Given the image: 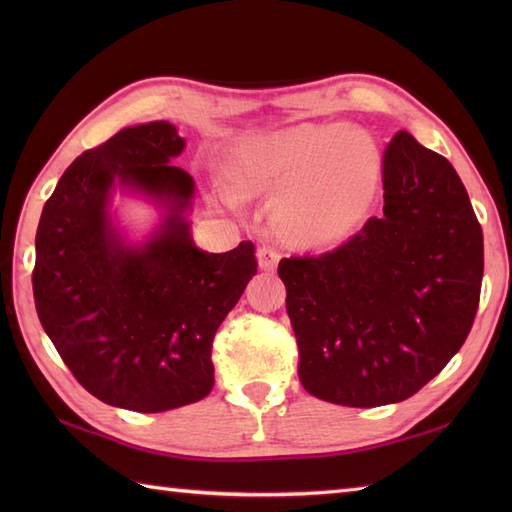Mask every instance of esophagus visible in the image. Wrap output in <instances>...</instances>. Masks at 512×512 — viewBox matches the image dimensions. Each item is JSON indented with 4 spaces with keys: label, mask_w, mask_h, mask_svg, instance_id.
Returning a JSON list of instances; mask_svg holds the SVG:
<instances>
[{
    "label": "esophagus",
    "mask_w": 512,
    "mask_h": 512,
    "mask_svg": "<svg viewBox=\"0 0 512 512\" xmlns=\"http://www.w3.org/2000/svg\"><path fill=\"white\" fill-rule=\"evenodd\" d=\"M279 259H281V255L277 253L275 248L262 246V248L257 250V262H259V268L266 270V273H270V270H275V268H277Z\"/></svg>",
    "instance_id": "obj_1"
}]
</instances>
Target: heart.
<instances>
[{"label":"heart","instance_id":"b5f03b06","mask_svg":"<svg viewBox=\"0 0 512 512\" xmlns=\"http://www.w3.org/2000/svg\"><path fill=\"white\" fill-rule=\"evenodd\" d=\"M383 154L350 125H297L228 147L222 173L235 195L277 194L275 220L292 242L334 244L363 222L376 198Z\"/></svg>","mask_w":512,"mask_h":512}]
</instances>
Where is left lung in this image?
I'll return each mask as SVG.
<instances>
[{"label": "left lung", "instance_id": "obj_1", "mask_svg": "<svg viewBox=\"0 0 512 512\" xmlns=\"http://www.w3.org/2000/svg\"><path fill=\"white\" fill-rule=\"evenodd\" d=\"M383 215L277 273L308 394L380 407L416 394L460 350L480 303L484 237L451 162L398 132L383 158Z\"/></svg>", "mask_w": 512, "mask_h": 512}]
</instances>
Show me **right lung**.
Listing matches in <instances>:
<instances>
[{
  "label": "right lung",
  "mask_w": 512,
  "mask_h": 512,
  "mask_svg": "<svg viewBox=\"0 0 512 512\" xmlns=\"http://www.w3.org/2000/svg\"><path fill=\"white\" fill-rule=\"evenodd\" d=\"M184 145L167 121L121 129L65 169L39 220V321L74 378L112 407L158 413L209 396L213 336L257 273L253 242L228 253L193 244L195 182L171 165ZM114 188L163 211L145 243L117 228Z\"/></svg>",
  "instance_id": "right-lung-1"
}]
</instances>
